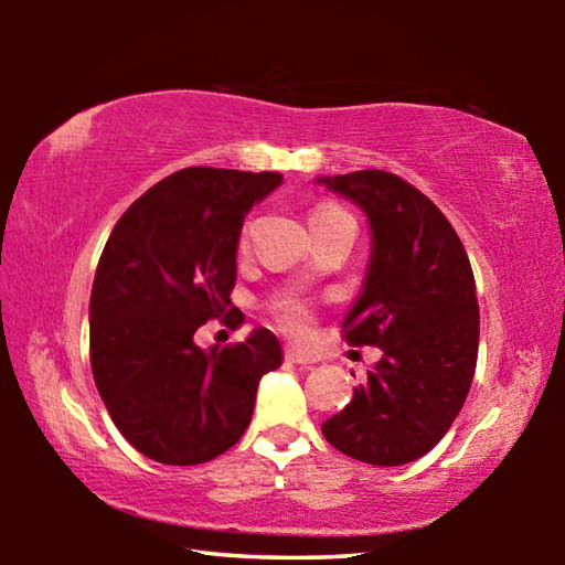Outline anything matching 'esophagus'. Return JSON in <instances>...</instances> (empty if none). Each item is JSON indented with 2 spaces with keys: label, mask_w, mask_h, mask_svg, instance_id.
Returning <instances> with one entry per match:
<instances>
[{
  "label": "esophagus",
  "mask_w": 565,
  "mask_h": 565,
  "mask_svg": "<svg viewBox=\"0 0 565 565\" xmlns=\"http://www.w3.org/2000/svg\"><path fill=\"white\" fill-rule=\"evenodd\" d=\"M286 361L299 363V366H311V363H317V359L309 356V353H301L299 349H286Z\"/></svg>",
  "instance_id": "34e87169"
}]
</instances>
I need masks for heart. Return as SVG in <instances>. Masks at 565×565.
I'll use <instances>...</instances> for the list:
<instances>
[{
	"label": "heart",
	"mask_w": 565,
	"mask_h": 565,
	"mask_svg": "<svg viewBox=\"0 0 565 565\" xmlns=\"http://www.w3.org/2000/svg\"><path fill=\"white\" fill-rule=\"evenodd\" d=\"M339 214H347L343 212L341 206L337 204H319L317 209H313L311 218H321V216H339ZM246 238H248V224L242 228V236H238V244L246 246ZM276 321H279V327L291 333V337L296 339H303L309 337L311 333V327H313V313L309 306H306L303 301H296V299H289V301H279L276 303Z\"/></svg>",
	"instance_id": "heart-1"
}]
</instances>
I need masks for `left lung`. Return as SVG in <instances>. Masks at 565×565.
Returning a JSON list of instances; mask_svg holds the SVG:
<instances>
[{
	"mask_svg": "<svg viewBox=\"0 0 565 565\" xmlns=\"http://www.w3.org/2000/svg\"><path fill=\"white\" fill-rule=\"evenodd\" d=\"M317 181L369 216V271L343 319V339L384 353L321 434L356 461L411 463L441 441L471 388L478 356L471 262L441 209L391 171Z\"/></svg>",
	"mask_w": 565,
	"mask_h": 565,
	"instance_id": "left-lung-1",
	"label": "left lung"
}]
</instances>
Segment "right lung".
<instances>
[{"label":"right lung","instance_id":"1","mask_svg":"<svg viewBox=\"0 0 565 565\" xmlns=\"http://www.w3.org/2000/svg\"><path fill=\"white\" fill-rule=\"evenodd\" d=\"M281 184L276 171L189 167L141 194L114 226L94 274L89 359L119 434L151 461L196 466L244 436L279 339L256 329L234 347L199 349L218 319L234 329L236 246L248 209Z\"/></svg>","mask_w":565,"mask_h":565}]
</instances>
